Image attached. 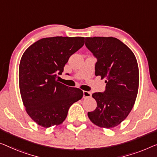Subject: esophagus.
Returning <instances> with one entry per match:
<instances>
[{
    "instance_id": "obj_1",
    "label": "esophagus",
    "mask_w": 157,
    "mask_h": 157,
    "mask_svg": "<svg viewBox=\"0 0 157 157\" xmlns=\"http://www.w3.org/2000/svg\"><path fill=\"white\" fill-rule=\"evenodd\" d=\"M92 97V92H87V91H83V97L84 98H90Z\"/></svg>"
}]
</instances>
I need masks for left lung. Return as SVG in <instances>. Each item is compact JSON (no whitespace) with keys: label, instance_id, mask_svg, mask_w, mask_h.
<instances>
[{"label":"left lung","instance_id":"left-lung-1","mask_svg":"<svg viewBox=\"0 0 157 157\" xmlns=\"http://www.w3.org/2000/svg\"><path fill=\"white\" fill-rule=\"evenodd\" d=\"M85 45L97 58L95 75L105 79L106 90L92 97L97 106L88 112L90 121L101 128L118 126L134 106L139 88V67L132 51L115 37H86Z\"/></svg>","mask_w":157,"mask_h":157}]
</instances>
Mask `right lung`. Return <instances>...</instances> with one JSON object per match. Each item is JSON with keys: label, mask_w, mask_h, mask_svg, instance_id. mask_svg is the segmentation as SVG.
<instances>
[{"label": "right lung", "mask_w": 157, "mask_h": 157, "mask_svg": "<svg viewBox=\"0 0 157 157\" xmlns=\"http://www.w3.org/2000/svg\"><path fill=\"white\" fill-rule=\"evenodd\" d=\"M85 37L44 38L28 48L19 65V86L28 115L44 128L58 125L83 92L58 82L69 58L82 48Z\"/></svg>", "instance_id": "right-lung-1"}]
</instances>
